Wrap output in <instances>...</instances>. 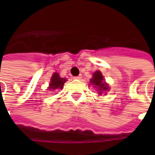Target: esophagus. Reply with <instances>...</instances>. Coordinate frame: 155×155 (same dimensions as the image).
Wrapping results in <instances>:
<instances>
[{"instance_id": "esophagus-1", "label": "esophagus", "mask_w": 155, "mask_h": 155, "mask_svg": "<svg viewBox=\"0 0 155 155\" xmlns=\"http://www.w3.org/2000/svg\"><path fill=\"white\" fill-rule=\"evenodd\" d=\"M81 78H82V76H81V75H79V76H75V77H74V79H75V80H81Z\"/></svg>"}]
</instances>
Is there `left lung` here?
Wrapping results in <instances>:
<instances>
[{"label":"left lung","instance_id":"obj_1","mask_svg":"<svg viewBox=\"0 0 155 155\" xmlns=\"http://www.w3.org/2000/svg\"><path fill=\"white\" fill-rule=\"evenodd\" d=\"M90 84H92L95 87H97L100 95H102L104 92H107L109 90L108 84L104 82L103 75L100 71H97L92 74V78L90 79Z\"/></svg>","mask_w":155,"mask_h":155}]
</instances>
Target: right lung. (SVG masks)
<instances>
[{"mask_svg":"<svg viewBox=\"0 0 155 155\" xmlns=\"http://www.w3.org/2000/svg\"><path fill=\"white\" fill-rule=\"evenodd\" d=\"M67 81L66 78H61L58 75V73L54 72L52 75L51 79V82L49 84V90H51L52 92V90H56L60 88L62 89L64 85V83Z\"/></svg>","mask_w":155,"mask_h":155,"instance_id":"obj_1","label":"right lung"}]
</instances>
